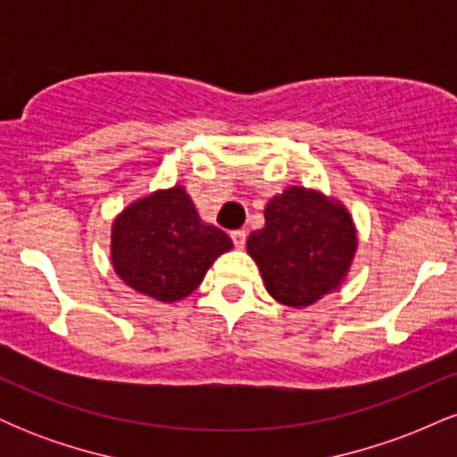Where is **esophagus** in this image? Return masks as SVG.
I'll return each mask as SVG.
<instances>
[{
	"label": "esophagus",
	"mask_w": 457,
	"mask_h": 457,
	"mask_svg": "<svg viewBox=\"0 0 457 457\" xmlns=\"http://www.w3.org/2000/svg\"><path fill=\"white\" fill-rule=\"evenodd\" d=\"M232 240H234L236 249H243L245 243H246V232H245V229H234Z\"/></svg>",
	"instance_id": "esophagus-1"
}]
</instances>
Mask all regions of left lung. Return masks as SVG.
<instances>
[{
	"mask_svg": "<svg viewBox=\"0 0 457 457\" xmlns=\"http://www.w3.org/2000/svg\"><path fill=\"white\" fill-rule=\"evenodd\" d=\"M264 219L246 251L272 298L301 309L337 290L356 251L354 223L342 204L290 187L270 199Z\"/></svg>",
	"mask_w": 457,
	"mask_h": 457,
	"instance_id": "left-lung-1",
	"label": "left lung"
}]
</instances>
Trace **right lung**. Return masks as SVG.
Returning <instances> with one entry per match:
<instances>
[{"instance_id": "1", "label": "right lung", "mask_w": 457, "mask_h": 457, "mask_svg": "<svg viewBox=\"0 0 457 457\" xmlns=\"http://www.w3.org/2000/svg\"><path fill=\"white\" fill-rule=\"evenodd\" d=\"M229 249V236L199 219L182 187L137 199L112 229V260L120 279L161 303L191 295L212 262Z\"/></svg>"}]
</instances>
